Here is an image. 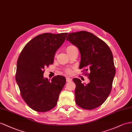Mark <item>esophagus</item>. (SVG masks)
<instances>
[{"mask_svg":"<svg viewBox=\"0 0 132 132\" xmlns=\"http://www.w3.org/2000/svg\"><path fill=\"white\" fill-rule=\"evenodd\" d=\"M66 79L67 82H70V81H72V79L70 78V77H67Z\"/></svg>","mask_w":132,"mask_h":132,"instance_id":"1","label":"esophagus"}]
</instances>
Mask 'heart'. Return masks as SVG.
Here are the masks:
<instances>
[{
  "mask_svg": "<svg viewBox=\"0 0 132 132\" xmlns=\"http://www.w3.org/2000/svg\"><path fill=\"white\" fill-rule=\"evenodd\" d=\"M74 48H75V47L73 46H69L68 47H67V48H66V51L67 53L69 54L72 50V49H73ZM66 72L67 73H70L71 72V70L70 69H67L66 70Z\"/></svg>",
  "mask_w": 132,
  "mask_h": 132,
  "instance_id": "1",
  "label": "heart"
}]
</instances>
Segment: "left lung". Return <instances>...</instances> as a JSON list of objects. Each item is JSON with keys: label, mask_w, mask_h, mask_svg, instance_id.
I'll return each mask as SVG.
<instances>
[{"label": "left lung", "mask_w": 132, "mask_h": 132, "mask_svg": "<svg viewBox=\"0 0 132 132\" xmlns=\"http://www.w3.org/2000/svg\"><path fill=\"white\" fill-rule=\"evenodd\" d=\"M66 40L79 50V69L90 72L87 84L73 79L76 84L75 102L82 109H95L104 103L111 92L116 75L112 52L106 43L86 31L69 33Z\"/></svg>", "instance_id": "1"}]
</instances>
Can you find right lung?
Returning <instances> with one entry per match:
<instances>
[{"label": "right lung", "mask_w": 132, "mask_h": 132, "mask_svg": "<svg viewBox=\"0 0 132 132\" xmlns=\"http://www.w3.org/2000/svg\"><path fill=\"white\" fill-rule=\"evenodd\" d=\"M67 35L46 33L37 36L27 44L18 57L16 82L22 98L34 110L46 112L57 103L66 78L57 75L50 81L44 77V69L53 63L56 51Z\"/></svg>", "instance_id": "1"}]
</instances>
